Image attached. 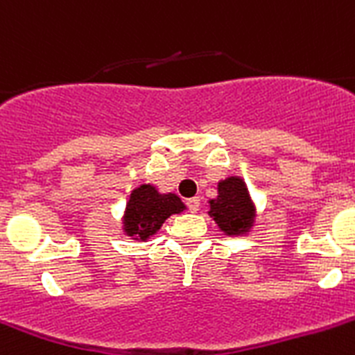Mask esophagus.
Returning <instances> with one entry per match:
<instances>
[{"instance_id":"esophagus-1","label":"esophagus","mask_w":355,"mask_h":355,"mask_svg":"<svg viewBox=\"0 0 355 355\" xmlns=\"http://www.w3.org/2000/svg\"><path fill=\"white\" fill-rule=\"evenodd\" d=\"M199 206H201V201H199V198H191V199H187V208L191 209L192 213L198 211Z\"/></svg>"}]
</instances>
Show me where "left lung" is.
<instances>
[{
  "label": "left lung",
  "instance_id": "8db88e82",
  "mask_svg": "<svg viewBox=\"0 0 355 355\" xmlns=\"http://www.w3.org/2000/svg\"><path fill=\"white\" fill-rule=\"evenodd\" d=\"M209 215L227 234H241L253 222V206L241 178L230 177L218 184V198L209 201Z\"/></svg>",
  "mask_w": 355,
  "mask_h": 355
}]
</instances>
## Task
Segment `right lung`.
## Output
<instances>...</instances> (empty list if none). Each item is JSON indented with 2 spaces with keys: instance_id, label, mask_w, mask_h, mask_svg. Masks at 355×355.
I'll return each mask as SVG.
<instances>
[{
  "instance_id": "right-lung-1",
  "label": "right lung",
  "mask_w": 355,
  "mask_h": 355,
  "mask_svg": "<svg viewBox=\"0 0 355 355\" xmlns=\"http://www.w3.org/2000/svg\"><path fill=\"white\" fill-rule=\"evenodd\" d=\"M184 202L175 194H159L150 185H140L132 192L126 205L125 230L137 239H147L156 234L164 220L173 213H180Z\"/></svg>"
}]
</instances>
